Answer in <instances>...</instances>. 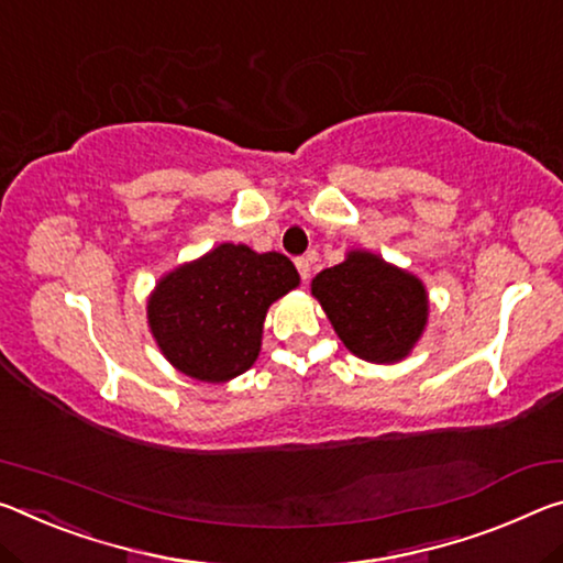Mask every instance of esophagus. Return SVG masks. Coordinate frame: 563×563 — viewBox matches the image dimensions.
I'll return each mask as SVG.
<instances>
[{"instance_id":"1","label":"esophagus","mask_w":563,"mask_h":563,"mask_svg":"<svg viewBox=\"0 0 563 563\" xmlns=\"http://www.w3.org/2000/svg\"><path fill=\"white\" fill-rule=\"evenodd\" d=\"M313 261H316V255H302L296 261V267H298L302 280H308L310 273H313Z\"/></svg>"}]
</instances>
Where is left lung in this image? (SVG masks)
<instances>
[{"instance_id": "1", "label": "left lung", "mask_w": 563, "mask_h": 563, "mask_svg": "<svg viewBox=\"0 0 563 563\" xmlns=\"http://www.w3.org/2000/svg\"><path fill=\"white\" fill-rule=\"evenodd\" d=\"M310 292L347 351L368 363L408 358L428 325L423 280L371 250H347L343 263L316 275Z\"/></svg>"}]
</instances>
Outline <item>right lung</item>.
Masks as SVG:
<instances>
[{"label": "right lung", "instance_id": "add662e5", "mask_svg": "<svg viewBox=\"0 0 563 563\" xmlns=\"http://www.w3.org/2000/svg\"><path fill=\"white\" fill-rule=\"evenodd\" d=\"M298 285L285 255L220 243L157 280L147 298L150 333L183 376L228 383L261 355L267 308Z\"/></svg>", "mask_w": 563, "mask_h": 563}]
</instances>
